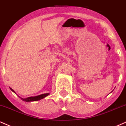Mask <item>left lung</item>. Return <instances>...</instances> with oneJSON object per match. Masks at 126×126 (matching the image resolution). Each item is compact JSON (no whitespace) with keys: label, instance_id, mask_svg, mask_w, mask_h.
Wrapping results in <instances>:
<instances>
[{"label":"left lung","instance_id":"1","mask_svg":"<svg viewBox=\"0 0 126 126\" xmlns=\"http://www.w3.org/2000/svg\"><path fill=\"white\" fill-rule=\"evenodd\" d=\"M111 92H112V91H111Z\"/></svg>","mask_w":126,"mask_h":126}]
</instances>
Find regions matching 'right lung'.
<instances>
[{
    "instance_id": "obj_1",
    "label": "right lung",
    "mask_w": 126,
    "mask_h": 126,
    "mask_svg": "<svg viewBox=\"0 0 126 126\" xmlns=\"http://www.w3.org/2000/svg\"><path fill=\"white\" fill-rule=\"evenodd\" d=\"M10 89L12 91H13V93H15V94H16V92L14 91V90H13V89H12L11 88H10ZM48 95H49V93H45V94H41V95L35 96V97H28V98H22V97H20V96H19V95H18V97H19V98H21V100H23V101H26V102H31V101H38V100H41V99H43L44 98H45V97H47V96H48Z\"/></svg>"
}]
</instances>
